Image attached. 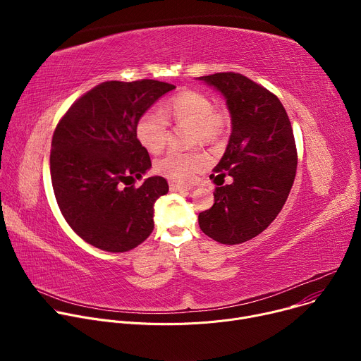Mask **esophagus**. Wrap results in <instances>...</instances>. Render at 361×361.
<instances>
[{"instance_id": "obj_1", "label": "esophagus", "mask_w": 361, "mask_h": 361, "mask_svg": "<svg viewBox=\"0 0 361 361\" xmlns=\"http://www.w3.org/2000/svg\"><path fill=\"white\" fill-rule=\"evenodd\" d=\"M170 190L174 191V192H187L191 190V187H187V185H180V184H170Z\"/></svg>"}]
</instances>
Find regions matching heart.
I'll use <instances>...</instances> for the list:
<instances>
[{"instance_id": "obj_1", "label": "heart", "mask_w": 361, "mask_h": 361, "mask_svg": "<svg viewBox=\"0 0 361 361\" xmlns=\"http://www.w3.org/2000/svg\"><path fill=\"white\" fill-rule=\"evenodd\" d=\"M169 121L177 126H190L191 144H214L228 130L230 118L226 111L214 110L213 101L202 92L184 91L173 97L163 111L149 109L135 124V137L149 152H160L169 138ZM207 167V157L200 151H169L156 161V171L177 183L190 184Z\"/></svg>"}]
</instances>
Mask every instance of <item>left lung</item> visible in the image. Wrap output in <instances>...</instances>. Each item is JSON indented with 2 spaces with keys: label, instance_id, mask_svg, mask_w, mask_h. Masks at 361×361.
I'll return each instance as SVG.
<instances>
[{
  "label": "left lung",
  "instance_id": "left-lung-1",
  "mask_svg": "<svg viewBox=\"0 0 361 361\" xmlns=\"http://www.w3.org/2000/svg\"><path fill=\"white\" fill-rule=\"evenodd\" d=\"M198 80L224 95L231 116L226 152L210 178L233 180L217 185L213 207L198 214V224L221 244H240L263 233L290 194L297 169L291 123L273 92L238 73Z\"/></svg>",
  "mask_w": 361,
  "mask_h": 361
}]
</instances>
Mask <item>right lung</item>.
Here are the masks:
<instances>
[{
  "label": "right lung",
  "instance_id": "obj_1",
  "mask_svg": "<svg viewBox=\"0 0 361 361\" xmlns=\"http://www.w3.org/2000/svg\"><path fill=\"white\" fill-rule=\"evenodd\" d=\"M176 87L156 80L106 81L80 97L51 141L49 171L68 226L88 244L110 252L135 248L154 228V202L167 180L148 177V151L135 137L140 116Z\"/></svg>",
  "mask_w": 361,
  "mask_h": 361
}]
</instances>
